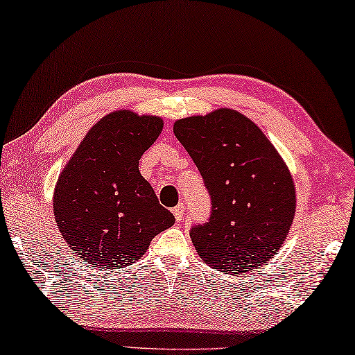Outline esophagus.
<instances>
[{
    "label": "esophagus",
    "mask_w": 355,
    "mask_h": 355,
    "mask_svg": "<svg viewBox=\"0 0 355 355\" xmlns=\"http://www.w3.org/2000/svg\"><path fill=\"white\" fill-rule=\"evenodd\" d=\"M186 214V209H184V205H178L173 208V216H175V220L180 223L183 220V217Z\"/></svg>",
    "instance_id": "34e87169"
}]
</instances>
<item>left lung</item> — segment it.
<instances>
[{"instance_id":"obj_1","label":"left lung","mask_w":355,"mask_h":355,"mask_svg":"<svg viewBox=\"0 0 355 355\" xmlns=\"http://www.w3.org/2000/svg\"><path fill=\"white\" fill-rule=\"evenodd\" d=\"M211 197V214L191 228L198 256L220 272L267 263L295 216L292 175L266 135L239 112L220 108L173 124Z\"/></svg>"}]
</instances>
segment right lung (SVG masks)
<instances>
[{
  "label": "right lung",
  "mask_w": 355,
  "mask_h": 355,
  "mask_svg": "<svg viewBox=\"0 0 355 355\" xmlns=\"http://www.w3.org/2000/svg\"><path fill=\"white\" fill-rule=\"evenodd\" d=\"M161 130L157 116L113 112L92 127L60 173L57 227L73 254L92 267L130 266L175 222L138 167Z\"/></svg>",
  "instance_id": "obj_1"
}]
</instances>
